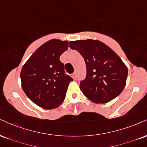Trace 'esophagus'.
I'll list each match as a JSON object with an SVG mask.
<instances>
[{
	"mask_svg": "<svg viewBox=\"0 0 147 147\" xmlns=\"http://www.w3.org/2000/svg\"><path fill=\"white\" fill-rule=\"evenodd\" d=\"M72 78L75 79V80L77 79V75H76V72H73V73L72 74Z\"/></svg>",
	"mask_w": 147,
	"mask_h": 147,
	"instance_id": "esophagus-1",
	"label": "esophagus"
}]
</instances>
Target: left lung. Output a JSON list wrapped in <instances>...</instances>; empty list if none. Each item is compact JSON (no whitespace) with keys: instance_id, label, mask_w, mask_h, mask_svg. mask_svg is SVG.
<instances>
[{"instance_id":"left-lung-1","label":"left lung","mask_w":147,"mask_h":147,"mask_svg":"<svg viewBox=\"0 0 147 147\" xmlns=\"http://www.w3.org/2000/svg\"><path fill=\"white\" fill-rule=\"evenodd\" d=\"M69 47L84 58L87 75L79 88L88 99L95 103H106L122 92L128 70L114 51L93 40L71 41Z\"/></svg>"}]
</instances>
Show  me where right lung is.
Returning a JSON list of instances; mask_svg holds the SVG:
<instances>
[{"mask_svg": "<svg viewBox=\"0 0 147 147\" xmlns=\"http://www.w3.org/2000/svg\"><path fill=\"white\" fill-rule=\"evenodd\" d=\"M68 48V41L51 40L39 47L20 72L22 88L29 99L42 108H56L66 97L72 77L66 75L59 60Z\"/></svg>", "mask_w": 147, "mask_h": 147, "instance_id": "1", "label": "right lung"}]
</instances>
